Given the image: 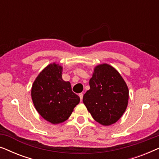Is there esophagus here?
Here are the masks:
<instances>
[{
	"label": "esophagus",
	"mask_w": 159,
	"mask_h": 159,
	"mask_svg": "<svg viewBox=\"0 0 159 159\" xmlns=\"http://www.w3.org/2000/svg\"><path fill=\"white\" fill-rule=\"evenodd\" d=\"M79 96L80 98V100H81V101H82V98H83V94H82V93H80Z\"/></svg>",
	"instance_id": "34e87169"
}]
</instances>
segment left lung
Listing matches in <instances>:
<instances>
[{"label":"left lung","instance_id":"1","mask_svg":"<svg viewBox=\"0 0 159 159\" xmlns=\"http://www.w3.org/2000/svg\"><path fill=\"white\" fill-rule=\"evenodd\" d=\"M89 84L90 88L82 101L93 118L103 126L116 123L125 112L129 100V89L120 74L109 64H98Z\"/></svg>","mask_w":159,"mask_h":159}]
</instances>
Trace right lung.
I'll return each mask as SVG.
<instances>
[{"mask_svg": "<svg viewBox=\"0 0 159 159\" xmlns=\"http://www.w3.org/2000/svg\"><path fill=\"white\" fill-rule=\"evenodd\" d=\"M63 67L50 64L36 77L31 89L34 108L41 116L53 125L71 116L80 98L71 90V84L62 79Z\"/></svg>", "mask_w": 159, "mask_h": 159, "instance_id": "add662e5", "label": "right lung"}]
</instances>
